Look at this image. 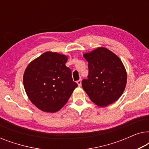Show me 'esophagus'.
Wrapping results in <instances>:
<instances>
[{
    "mask_svg": "<svg viewBox=\"0 0 149 149\" xmlns=\"http://www.w3.org/2000/svg\"><path fill=\"white\" fill-rule=\"evenodd\" d=\"M77 84H78V85H79V87H80V86H81V79H80V80L77 81Z\"/></svg>",
    "mask_w": 149,
    "mask_h": 149,
    "instance_id": "obj_1",
    "label": "esophagus"
}]
</instances>
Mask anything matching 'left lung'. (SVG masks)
<instances>
[{
  "mask_svg": "<svg viewBox=\"0 0 149 149\" xmlns=\"http://www.w3.org/2000/svg\"><path fill=\"white\" fill-rule=\"evenodd\" d=\"M88 62V79L82 87L89 98L101 107L111 104L119 98L127 83V72L121 60L111 51L97 47L83 54Z\"/></svg>",
  "mask_w": 149,
  "mask_h": 149,
  "instance_id": "8db88e82",
  "label": "left lung"
}]
</instances>
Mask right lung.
Returning <instances> with one entry per match:
<instances>
[{
  "label": "right lung",
  "mask_w": 149,
  "mask_h": 149,
  "mask_svg": "<svg viewBox=\"0 0 149 149\" xmlns=\"http://www.w3.org/2000/svg\"><path fill=\"white\" fill-rule=\"evenodd\" d=\"M68 58L47 52L28 65L23 82L28 98L38 109L55 113L64 107L74 89L72 71L66 66Z\"/></svg>",
  "instance_id": "1"
}]
</instances>
